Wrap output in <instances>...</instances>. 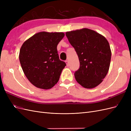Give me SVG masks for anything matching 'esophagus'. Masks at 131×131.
<instances>
[{
	"instance_id": "obj_1",
	"label": "esophagus",
	"mask_w": 131,
	"mask_h": 131,
	"mask_svg": "<svg viewBox=\"0 0 131 131\" xmlns=\"http://www.w3.org/2000/svg\"><path fill=\"white\" fill-rule=\"evenodd\" d=\"M66 64H67V66H69V61H68V59H67V60L66 61Z\"/></svg>"
}]
</instances>
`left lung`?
Wrapping results in <instances>:
<instances>
[{
    "label": "left lung",
    "instance_id": "8db88e82",
    "mask_svg": "<svg viewBox=\"0 0 131 131\" xmlns=\"http://www.w3.org/2000/svg\"><path fill=\"white\" fill-rule=\"evenodd\" d=\"M66 35L80 62V67L74 73L77 81L86 89L97 86L109 69L112 52L108 40L88 28L68 31Z\"/></svg>",
    "mask_w": 131,
    "mask_h": 131
}]
</instances>
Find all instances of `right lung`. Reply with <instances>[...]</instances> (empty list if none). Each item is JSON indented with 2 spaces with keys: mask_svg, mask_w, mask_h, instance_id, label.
Returning <instances> with one entry per match:
<instances>
[{
  "mask_svg": "<svg viewBox=\"0 0 131 131\" xmlns=\"http://www.w3.org/2000/svg\"><path fill=\"white\" fill-rule=\"evenodd\" d=\"M64 33L41 31L29 38L21 47L22 70L35 86L49 89L57 84L66 63L59 58L57 46Z\"/></svg>",
  "mask_w": 131,
  "mask_h": 131,
  "instance_id": "add662e5",
  "label": "right lung"
}]
</instances>
